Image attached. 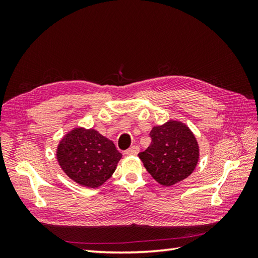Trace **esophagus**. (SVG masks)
I'll return each instance as SVG.
<instances>
[{"instance_id":"obj_1","label":"esophagus","mask_w":258,"mask_h":258,"mask_svg":"<svg viewBox=\"0 0 258 258\" xmlns=\"http://www.w3.org/2000/svg\"><path fill=\"white\" fill-rule=\"evenodd\" d=\"M139 152H140V147L139 146H132V147H130V149L126 151L125 153L127 155H138Z\"/></svg>"}]
</instances>
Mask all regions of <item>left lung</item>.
<instances>
[{
  "mask_svg": "<svg viewBox=\"0 0 258 258\" xmlns=\"http://www.w3.org/2000/svg\"><path fill=\"white\" fill-rule=\"evenodd\" d=\"M150 136V146L139 157L158 184L175 185L194 172L200 160V146L187 125L169 119L153 126Z\"/></svg>",
  "mask_w": 258,
  "mask_h": 258,
  "instance_id": "left-lung-1",
  "label": "left lung"
}]
</instances>
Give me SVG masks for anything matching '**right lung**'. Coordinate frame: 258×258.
<instances>
[{
	"label": "right lung",
	"instance_id": "right-lung-1",
	"mask_svg": "<svg viewBox=\"0 0 258 258\" xmlns=\"http://www.w3.org/2000/svg\"><path fill=\"white\" fill-rule=\"evenodd\" d=\"M56 158L73 182L97 188L112 177L122 154L111 140L96 130L76 126L59 141Z\"/></svg>",
	"mask_w": 258,
	"mask_h": 258
}]
</instances>
